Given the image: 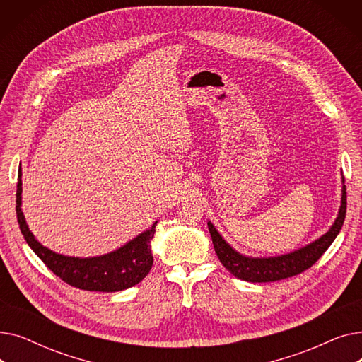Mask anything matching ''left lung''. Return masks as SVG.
Masks as SVG:
<instances>
[{
    "label": "left lung",
    "instance_id": "left-lung-1",
    "mask_svg": "<svg viewBox=\"0 0 362 362\" xmlns=\"http://www.w3.org/2000/svg\"><path fill=\"white\" fill-rule=\"evenodd\" d=\"M346 216V187L344 186V194H341V205L339 210V216L330 230L313 242L305 248L298 250L292 254L274 257V258H246L232 250L226 240L216 230V227L208 223V229L214 243V250L224 267L229 270L235 277L252 283H267L277 281L288 277H293L308 270L314 265L320 257L327 251L329 246L333 243L336 236L339 235L341 226H344Z\"/></svg>",
    "mask_w": 362,
    "mask_h": 362
}]
</instances>
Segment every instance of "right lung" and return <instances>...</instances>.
Instances as JSON below:
<instances>
[{
  "instance_id": "obj_1",
  "label": "right lung",
  "mask_w": 362,
  "mask_h": 362,
  "mask_svg": "<svg viewBox=\"0 0 362 362\" xmlns=\"http://www.w3.org/2000/svg\"><path fill=\"white\" fill-rule=\"evenodd\" d=\"M16 213L25 240L32 251L41 258L47 267L64 283L73 288L92 292H119L138 284L152 267L151 240L156 233V226L130 240L123 248L111 254L95 258H71L59 255L37 242L30 233L21 210L22 204V170H18Z\"/></svg>"
}]
</instances>
